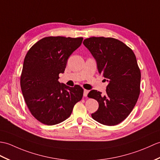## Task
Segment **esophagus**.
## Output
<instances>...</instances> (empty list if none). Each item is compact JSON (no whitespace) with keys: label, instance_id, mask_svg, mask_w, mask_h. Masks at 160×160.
<instances>
[{"label":"esophagus","instance_id":"1","mask_svg":"<svg viewBox=\"0 0 160 160\" xmlns=\"http://www.w3.org/2000/svg\"><path fill=\"white\" fill-rule=\"evenodd\" d=\"M88 92H89V91L88 90H84V91H83V96L85 97H86L87 96H88Z\"/></svg>","mask_w":160,"mask_h":160}]
</instances>
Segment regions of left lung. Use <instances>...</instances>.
Returning a JSON list of instances; mask_svg holds the SVG:
<instances>
[{
	"label": "left lung",
	"instance_id": "1",
	"mask_svg": "<svg viewBox=\"0 0 160 160\" xmlns=\"http://www.w3.org/2000/svg\"><path fill=\"white\" fill-rule=\"evenodd\" d=\"M83 43L97 61L99 74L109 82L105 95L95 90L88 94L99 105L92 118L104 125H118L130 114L140 95L141 73L136 55L113 38L92 37Z\"/></svg>",
	"mask_w": 160,
	"mask_h": 160
}]
</instances>
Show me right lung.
<instances>
[{"mask_svg":"<svg viewBox=\"0 0 160 160\" xmlns=\"http://www.w3.org/2000/svg\"><path fill=\"white\" fill-rule=\"evenodd\" d=\"M83 38L50 36L31 47L24 59L20 87L31 114L47 125L69 118L74 105L81 100L83 89L59 82L68 59L79 48Z\"/></svg>","mask_w":160,"mask_h":160,"instance_id":"1","label":"right lung"}]
</instances>
